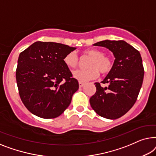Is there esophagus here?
Segmentation results:
<instances>
[{"instance_id":"obj_1","label":"esophagus","mask_w":156,"mask_h":156,"mask_svg":"<svg viewBox=\"0 0 156 156\" xmlns=\"http://www.w3.org/2000/svg\"><path fill=\"white\" fill-rule=\"evenodd\" d=\"M84 85H85V83L79 82V87H83V86H84Z\"/></svg>"}]
</instances>
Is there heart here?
Returning <instances> with one entry per match:
<instances>
[{
	"label": "heart",
	"instance_id": "1",
	"mask_svg": "<svg viewBox=\"0 0 156 156\" xmlns=\"http://www.w3.org/2000/svg\"><path fill=\"white\" fill-rule=\"evenodd\" d=\"M85 56L90 57L87 63L88 69L76 70L73 76L79 82L85 83L98 77L99 72L103 75L109 73L112 69L113 62L110 57L105 55L102 51L97 49H90L84 51ZM63 62L69 69H74L78 66V57L75 51L67 54L63 58Z\"/></svg>",
	"mask_w": 156,
	"mask_h": 156
}]
</instances>
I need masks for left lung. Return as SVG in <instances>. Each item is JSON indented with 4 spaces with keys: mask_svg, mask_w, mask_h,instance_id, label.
<instances>
[{
    "mask_svg": "<svg viewBox=\"0 0 156 156\" xmlns=\"http://www.w3.org/2000/svg\"><path fill=\"white\" fill-rule=\"evenodd\" d=\"M111 51L115 56L112 69L102 81L95 83L96 93L90 98L93 110L101 117L116 119L134 105L142 86L144 69L139 51L125 41L106 40L94 44Z\"/></svg>",
    "mask_w": 156,
    "mask_h": 156,
    "instance_id": "left-lung-1",
    "label": "left lung"
}]
</instances>
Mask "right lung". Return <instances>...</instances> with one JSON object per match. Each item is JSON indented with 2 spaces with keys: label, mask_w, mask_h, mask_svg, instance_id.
Listing matches in <instances>:
<instances>
[{
  "label": "right lung",
  "mask_w": 156,
  "mask_h": 156,
  "mask_svg": "<svg viewBox=\"0 0 156 156\" xmlns=\"http://www.w3.org/2000/svg\"><path fill=\"white\" fill-rule=\"evenodd\" d=\"M76 49L60 43L36 41L20 54L17 87L23 104L33 115L53 119L71 104L79 85L63 58Z\"/></svg>",
  "instance_id": "right-lung-1"
}]
</instances>
